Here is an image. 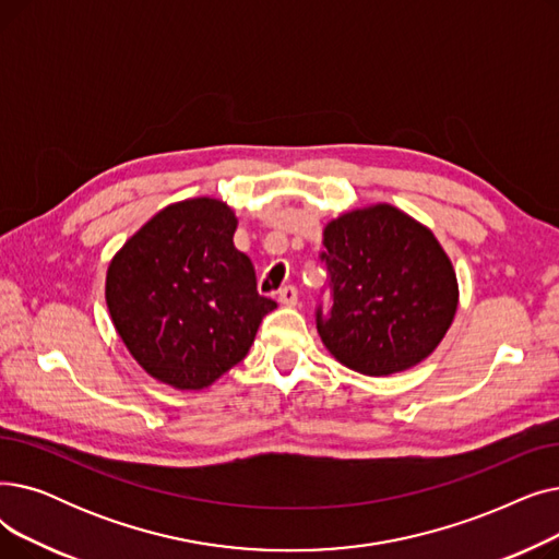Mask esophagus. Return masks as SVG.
I'll use <instances>...</instances> for the list:
<instances>
[{"label":"esophagus","instance_id":"34e87169","mask_svg":"<svg viewBox=\"0 0 559 559\" xmlns=\"http://www.w3.org/2000/svg\"><path fill=\"white\" fill-rule=\"evenodd\" d=\"M280 302L286 305V307L298 305V288H296V286H284V288L280 290Z\"/></svg>","mask_w":559,"mask_h":559}]
</instances>
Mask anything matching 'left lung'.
Wrapping results in <instances>:
<instances>
[{
    "mask_svg": "<svg viewBox=\"0 0 559 559\" xmlns=\"http://www.w3.org/2000/svg\"><path fill=\"white\" fill-rule=\"evenodd\" d=\"M323 246L332 309H318L316 325L338 364L384 378L437 350L455 321L460 286L428 227L380 202L330 221Z\"/></svg>",
    "mask_w": 559,
    "mask_h": 559,
    "instance_id": "1",
    "label": "left lung"
}]
</instances>
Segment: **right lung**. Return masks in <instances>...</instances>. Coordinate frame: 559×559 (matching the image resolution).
I'll return each mask as SVG.
<instances>
[{"label":"right lung","mask_w":559,"mask_h":559,"mask_svg":"<svg viewBox=\"0 0 559 559\" xmlns=\"http://www.w3.org/2000/svg\"><path fill=\"white\" fill-rule=\"evenodd\" d=\"M234 209L216 198L173 202L116 252L106 307L129 355L179 391L214 384L241 361L261 318L250 259L234 248Z\"/></svg>","instance_id":"obj_1"}]
</instances>
